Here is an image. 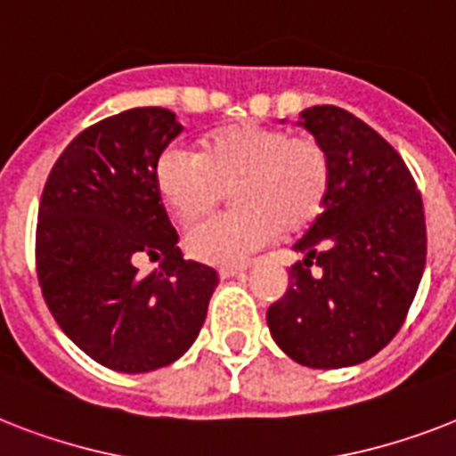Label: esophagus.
Returning a JSON list of instances; mask_svg holds the SVG:
<instances>
[{
    "instance_id": "34e87169",
    "label": "esophagus",
    "mask_w": 456,
    "mask_h": 456,
    "mask_svg": "<svg viewBox=\"0 0 456 456\" xmlns=\"http://www.w3.org/2000/svg\"><path fill=\"white\" fill-rule=\"evenodd\" d=\"M246 266H222L220 279H234V276H243Z\"/></svg>"
}]
</instances>
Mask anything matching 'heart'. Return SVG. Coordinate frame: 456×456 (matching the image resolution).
Instances as JSON below:
<instances>
[{
  "instance_id": "heart-1",
  "label": "heart",
  "mask_w": 456,
  "mask_h": 456,
  "mask_svg": "<svg viewBox=\"0 0 456 456\" xmlns=\"http://www.w3.org/2000/svg\"><path fill=\"white\" fill-rule=\"evenodd\" d=\"M332 168L318 140L288 128L234 124L201 140V151L168 147L154 168V184L166 208L194 222L234 190L239 210L210 217L187 234V250L199 262L234 266L286 234L321 217L330 196Z\"/></svg>"
}]
</instances>
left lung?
<instances>
[{"label":"left lung","mask_w":456,"mask_h":456,"mask_svg":"<svg viewBox=\"0 0 456 456\" xmlns=\"http://www.w3.org/2000/svg\"><path fill=\"white\" fill-rule=\"evenodd\" d=\"M297 124L330 157V196L292 246L302 260L266 325L299 365L351 368L379 354L408 316L427 265L424 206L401 154L365 121L314 105Z\"/></svg>","instance_id":"obj_1"}]
</instances>
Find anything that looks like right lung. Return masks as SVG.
<instances>
[{
    "mask_svg": "<svg viewBox=\"0 0 456 456\" xmlns=\"http://www.w3.org/2000/svg\"><path fill=\"white\" fill-rule=\"evenodd\" d=\"M183 133L164 107H133L81 131L44 187L37 276L55 323L117 372L175 362L199 337L217 272L184 260L154 184L161 151ZM142 256L164 259L137 272Z\"/></svg>",
    "mask_w": 456,
    "mask_h": 456,
    "instance_id": "right-lung-1",
    "label": "right lung"
}]
</instances>
